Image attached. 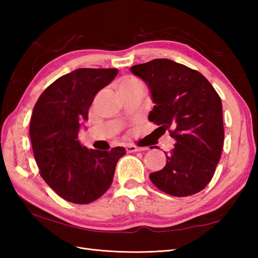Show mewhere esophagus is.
I'll return each instance as SVG.
<instances>
[{"label":"esophagus","instance_id":"34e87169","mask_svg":"<svg viewBox=\"0 0 258 258\" xmlns=\"http://www.w3.org/2000/svg\"><path fill=\"white\" fill-rule=\"evenodd\" d=\"M126 152L127 153H134V152H142V151H146L147 147H139L136 145H132V144H128L125 146Z\"/></svg>","mask_w":258,"mask_h":258}]
</instances>
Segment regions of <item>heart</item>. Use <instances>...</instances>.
Here are the masks:
<instances>
[{
	"instance_id": "1",
	"label": "heart",
	"mask_w": 258,
	"mask_h": 258,
	"mask_svg": "<svg viewBox=\"0 0 258 258\" xmlns=\"http://www.w3.org/2000/svg\"><path fill=\"white\" fill-rule=\"evenodd\" d=\"M141 84V82L136 79L133 78V76H128V78H125L119 83V90L120 89H130V87H133L135 85Z\"/></svg>"
}]
</instances>
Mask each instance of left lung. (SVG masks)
Instances as JSON below:
<instances>
[{
	"label": "left lung",
	"mask_w": 258,
	"mask_h": 258,
	"mask_svg": "<svg viewBox=\"0 0 258 258\" xmlns=\"http://www.w3.org/2000/svg\"><path fill=\"white\" fill-rule=\"evenodd\" d=\"M151 91L150 122L176 141L166 165L150 174L158 189L185 197L204 189L220 161L224 143L221 97L200 72L167 58L131 68Z\"/></svg>",
	"instance_id": "left-lung-1"
}]
</instances>
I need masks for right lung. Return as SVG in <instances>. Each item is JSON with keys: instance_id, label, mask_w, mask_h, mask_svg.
Returning <instances> with one entry per match:
<instances>
[{"instance_id": "1", "label": "right lung", "mask_w": 258, "mask_h": 258, "mask_svg": "<svg viewBox=\"0 0 258 258\" xmlns=\"http://www.w3.org/2000/svg\"><path fill=\"white\" fill-rule=\"evenodd\" d=\"M117 69H78L46 87L33 108L30 138L42 178L65 201L89 204L109 188L124 147L89 150L79 131L98 91Z\"/></svg>"}]
</instances>
